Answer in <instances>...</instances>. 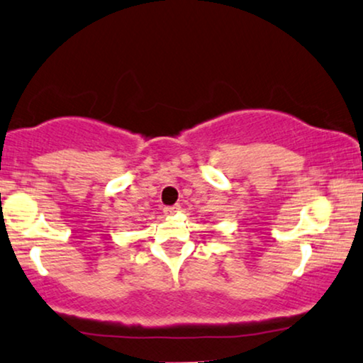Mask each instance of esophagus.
Here are the masks:
<instances>
[{"instance_id":"esophagus-1","label":"esophagus","mask_w":363,"mask_h":363,"mask_svg":"<svg viewBox=\"0 0 363 363\" xmlns=\"http://www.w3.org/2000/svg\"><path fill=\"white\" fill-rule=\"evenodd\" d=\"M179 206H169V208H164V214L166 216H172V214H176V213H179Z\"/></svg>"}]
</instances>
